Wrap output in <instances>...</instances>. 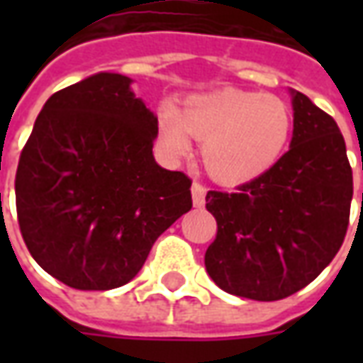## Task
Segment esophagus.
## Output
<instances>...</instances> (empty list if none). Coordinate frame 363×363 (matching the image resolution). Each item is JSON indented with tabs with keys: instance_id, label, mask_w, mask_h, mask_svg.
I'll list each match as a JSON object with an SVG mask.
<instances>
[{
	"instance_id": "34e87169",
	"label": "esophagus",
	"mask_w": 363,
	"mask_h": 363,
	"mask_svg": "<svg viewBox=\"0 0 363 363\" xmlns=\"http://www.w3.org/2000/svg\"><path fill=\"white\" fill-rule=\"evenodd\" d=\"M192 202L196 208H202L206 202V186L200 182H192Z\"/></svg>"
}]
</instances>
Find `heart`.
Here are the masks:
<instances>
[{"instance_id":"heart-1","label":"heart","mask_w":363,"mask_h":363,"mask_svg":"<svg viewBox=\"0 0 363 363\" xmlns=\"http://www.w3.org/2000/svg\"><path fill=\"white\" fill-rule=\"evenodd\" d=\"M291 111L276 95L220 89L186 99L181 111L165 106L159 134L167 150L182 155L189 135L202 143V163L221 184H245L268 173L286 151Z\"/></svg>"}]
</instances>
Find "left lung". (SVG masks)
<instances>
[{"mask_svg":"<svg viewBox=\"0 0 363 363\" xmlns=\"http://www.w3.org/2000/svg\"><path fill=\"white\" fill-rule=\"evenodd\" d=\"M354 194L335 118L294 91V138L278 163L235 192L210 190L218 223L206 270L228 294L276 301L303 289L335 259Z\"/></svg>","mask_w":363,"mask_h":363,"instance_id":"obj_1","label":"left lung"}]
</instances>
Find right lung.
<instances>
[{
	"mask_svg": "<svg viewBox=\"0 0 363 363\" xmlns=\"http://www.w3.org/2000/svg\"><path fill=\"white\" fill-rule=\"evenodd\" d=\"M130 83L96 74L56 91L21 151V235L40 268L69 288L128 284L155 239L192 208V181L155 163L157 118Z\"/></svg>",
	"mask_w": 363,
	"mask_h": 363,
	"instance_id": "add662e5",
	"label": "right lung"
}]
</instances>
